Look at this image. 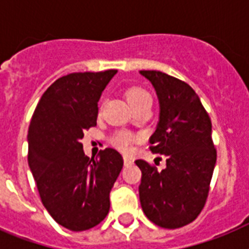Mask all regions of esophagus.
I'll return each mask as SVG.
<instances>
[{
  "mask_svg": "<svg viewBox=\"0 0 249 249\" xmlns=\"http://www.w3.org/2000/svg\"><path fill=\"white\" fill-rule=\"evenodd\" d=\"M133 163H134V160H133L132 158H129V156H124V164H125V166L132 165Z\"/></svg>",
  "mask_w": 249,
  "mask_h": 249,
  "instance_id": "obj_1",
  "label": "esophagus"
}]
</instances>
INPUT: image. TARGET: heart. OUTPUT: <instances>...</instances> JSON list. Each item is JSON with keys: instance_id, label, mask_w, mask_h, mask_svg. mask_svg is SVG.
Returning a JSON list of instances; mask_svg holds the SVG:
<instances>
[{"instance_id": "1", "label": "heart", "mask_w": 249, "mask_h": 249, "mask_svg": "<svg viewBox=\"0 0 249 249\" xmlns=\"http://www.w3.org/2000/svg\"><path fill=\"white\" fill-rule=\"evenodd\" d=\"M126 99L130 103V106H134L137 103H141L143 101H150L151 99V95L146 91L142 88H130L126 91ZM112 142L113 144L116 146L119 150L124 152L130 151L133 148V144H134V137L130 134L129 132H119L116 133L115 136L112 137Z\"/></svg>"}]
</instances>
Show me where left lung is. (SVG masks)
<instances>
[{"mask_svg": "<svg viewBox=\"0 0 249 249\" xmlns=\"http://www.w3.org/2000/svg\"><path fill=\"white\" fill-rule=\"evenodd\" d=\"M140 73L152 84L160 106L150 150L166 161L159 172L136 160L142 172L141 207L160 228H182L199 216L208 196L217 159L212 123L191 86L160 71Z\"/></svg>", "mask_w": 249, "mask_h": 249, "instance_id": "obj_1", "label": "left lung"}]
</instances>
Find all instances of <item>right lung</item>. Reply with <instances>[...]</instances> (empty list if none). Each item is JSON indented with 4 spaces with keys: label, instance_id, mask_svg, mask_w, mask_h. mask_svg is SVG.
Returning a JSON list of instances; mask_svg holds the SVG:
<instances>
[{
    "label": "right lung",
    "instance_id": "obj_1",
    "mask_svg": "<svg viewBox=\"0 0 249 249\" xmlns=\"http://www.w3.org/2000/svg\"><path fill=\"white\" fill-rule=\"evenodd\" d=\"M116 70L77 72L49 86L28 129V165L50 216L72 231L97 226L109 211V193L123 169L116 150L84 154V132L97 125L98 101Z\"/></svg>",
    "mask_w": 249,
    "mask_h": 249
}]
</instances>
